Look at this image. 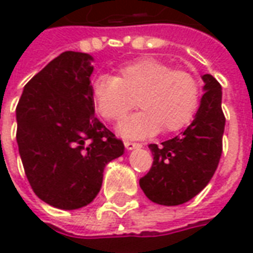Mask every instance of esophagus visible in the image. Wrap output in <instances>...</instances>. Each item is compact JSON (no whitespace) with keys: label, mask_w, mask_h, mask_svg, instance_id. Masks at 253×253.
<instances>
[{"label":"esophagus","mask_w":253,"mask_h":253,"mask_svg":"<svg viewBox=\"0 0 253 253\" xmlns=\"http://www.w3.org/2000/svg\"><path fill=\"white\" fill-rule=\"evenodd\" d=\"M125 146H126L127 150H132V149H139V148H142V145H141V143L128 142V141H126V142H125Z\"/></svg>","instance_id":"34e87169"}]
</instances>
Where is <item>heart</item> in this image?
Returning a JSON list of instances; mask_svg holds the SVG:
<instances>
[{"instance_id":"1","label":"heart","mask_w":253,"mask_h":253,"mask_svg":"<svg viewBox=\"0 0 253 253\" xmlns=\"http://www.w3.org/2000/svg\"><path fill=\"white\" fill-rule=\"evenodd\" d=\"M199 84L184 70H172L156 58H139L122 66L118 76L101 74L92 81L94 107L105 121L119 122L137 99L142 108L118 127L125 138H145L159 132L179 131L195 116Z\"/></svg>"}]
</instances>
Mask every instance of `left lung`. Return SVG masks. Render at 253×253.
Returning <instances> with one entry per match:
<instances>
[{
	"instance_id": "8db88e82",
	"label": "left lung",
	"mask_w": 253,
	"mask_h": 253,
	"mask_svg": "<svg viewBox=\"0 0 253 253\" xmlns=\"http://www.w3.org/2000/svg\"><path fill=\"white\" fill-rule=\"evenodd\" d=\"M202 80L205 94L190 126L160 146L149 145L153 165L139 179V186L150 201L163 206H177L198 195L222 154V88L211 74H203Z\"/></svg>"
}]
</instances>
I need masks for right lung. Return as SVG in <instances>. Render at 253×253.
Here are the masks:
<instances>
[{"label": "right lung", "instance_id": "right-lung-1", "mask_svg": "<svg viewBox=\"0 0 253 253\" xmlns=\"http://www.w3.org/2000/svg\"><path fill=\"white\" fill-rule=\"evenodd\" d=\"M92 62L85 52H62L28 81L16 108L27 179L42 201L62 210L93 201L105 165L125 153L94 116Z\"/></svg>", "mask_w": 253, "mask_h": 253}]
</instances>
